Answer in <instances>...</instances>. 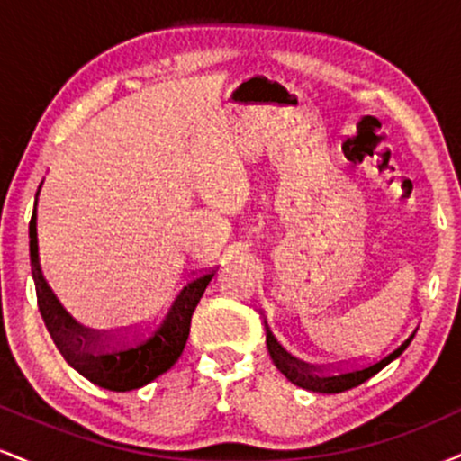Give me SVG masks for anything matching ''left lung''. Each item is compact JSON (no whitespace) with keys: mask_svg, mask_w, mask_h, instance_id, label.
Returning a JSON list of instances; mask_svg holds the SVG:
<instances>
[{"mask_svg":"<svg viewBox=\"0 0 461 461\" xmlns=\"http://www.w3.org/2000/svg\"><path fill=\"white\" fill-rule=\"evenodd\" d=\"M411 338H414V333H410L399 347H394L393 351H390L388 356H384L379 362L366 364V366L351 368V370H327L319 366H310V364L301 362V359L293 357L290 353H285L284 347L275 340L271 330L267 327V347H268V353H271L273 364L277 366L279 373H282L290 384L299 385V388L312 390V393H325V394L345 393L348 388H356V385L364 384L366 379L373 377L375 373H379L385 364H390L394 357H399L407 348V345L411 342Z\"/></svg>","mask_w":461,"mask_h":461,"instance_id":"8db88e82","label":"left lung"}]
</instances>
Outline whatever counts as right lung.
Instances as JSON below:
<instances>
[{
  "mask_svg": "<svg viewBox=\"0 0 461 461\" xmlns=\"http://www.w3.org/2000/svg\"><path fill=\"white\" fill-rule=\"evenodd\" d=\"M30 262L41 316L60 356L88 382L113 393L142 388L177 362L186 347L193 312L214 277V271H205L184 284L158 321L145 330L110 333L88 330L73 321L47 285L39 264L36 205L30 221Z\"/></svg>",
  "mask_w": 461,
  "mask_h": 461,
  "instance_id": "1",
  "label": "right lung"
}]
</instances>
